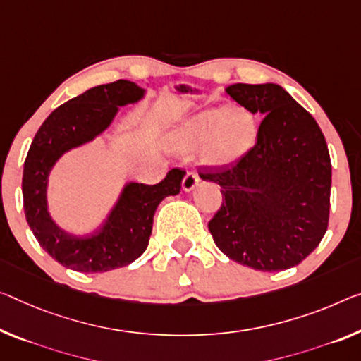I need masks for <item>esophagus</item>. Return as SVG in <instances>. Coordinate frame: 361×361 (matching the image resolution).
I'll return each mask as SVG.
<instances>
[{
  "mask_svg": "<svg viewBox=\"0 0 361 361\" xmlns=\"http://www.w3.org/2000/svg\"><path fill=\"white\" fill-rule=\"evenodd\" d=\"M198 180H200V177L197 174V171L195 169H188L185 176H184V179H182V188H184L185 192H190V190H193V188H195V185L198 184Z\"/></svg>",
  "mask_w": 361,
  "mask_h": 361,
  "instance_id": "esophagus-1",
  "label": "esophagus"
}]
</instances>
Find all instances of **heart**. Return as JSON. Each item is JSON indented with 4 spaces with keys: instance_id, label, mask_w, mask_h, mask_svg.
<instances>
[{
    "instance_id": "1",
    "label": "heart",
    "mask_w": 361,
    "mask_h": 361,
    "mask_svg": "<svg viewBox=\"0 0 361 361\" xmlns=\"http://www.w3.org/2000/svg\"><path fill=\"white\" fill-rule=\"evenodd\" d=\"M257 124L248 111L231 106L209 108L184 121L173 138L177 149L204 147V159L214 166L234 163L252 148Z\"/></svg>"
}]
</instances>
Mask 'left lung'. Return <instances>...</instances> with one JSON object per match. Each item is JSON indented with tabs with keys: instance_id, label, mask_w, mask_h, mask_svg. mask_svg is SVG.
Wrapping results in <instances>:
<instances>
[{
	"instance_id": "1",
	"label": "left lung",
	"mask_w": 361,
	"mask_h": 361,
	"mask_svg": "<svg viewBox=\"0 0 361 361\" xmlns=\"http://www.w3.org/2000/svg\"><path fill=\"white\" fill-rule=\"evenodd\" d=\"M226 92L263 121L257 143L235 163L198 171L223 193L208 229L237 263L269 273L289 269L328 231L332 173L324 135L279 85L234 84Z\"/></svg>"
}]
</instances>
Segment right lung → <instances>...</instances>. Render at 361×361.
<instances>
[{"label":"right lung","mask_w":361,"mask_h":361,"mask_svg":"<svg viewBox=\"0 0 361 361\" xmlns=\"http://www.w3.org/2000/svg\"><path fill=\"white\" fill-rule=\"evenodd\" d=\"M143 93L134 82L123 79L93 87L54 109L33 138L22 176L25 219L43 250L66 268L104 273L135 262L148 247L158 204L180 192L185 171L179 168L171 169L159 184L130 182L106 223L88 237L71 235L49 218L47 185L54 163L106 130L119 106L138 102Z\"/></svg>","instance_id":"right-lung-1"}]
</instances>
